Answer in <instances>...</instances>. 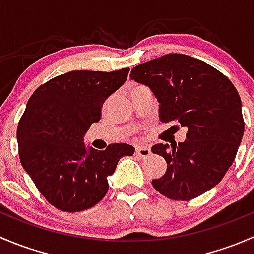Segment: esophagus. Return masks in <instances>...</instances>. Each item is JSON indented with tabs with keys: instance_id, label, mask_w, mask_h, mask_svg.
<instances>
[{
	"instance_id": "1",
	"label": "esophagus",
	"mask_w": 254,
	"mask_h": 254,
	"mask_svg": "<svg viewBox=\"0 0 254 254\" xmlns=\"http://www.w3.org/2000/svg\"><path fill=\"white\" fill-rule=\"evenodd\" d=\"M135 150H136V153L140 156V157L145 158V157H148L151 153V150L147 147V146H143V145H137L136 147H135Z\"/></svg>"
}]
</instances>
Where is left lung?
<instances>
[{
  "label": "left lung",
  "mask_w": 254,
  "mask_h": 254,
  "mask_svg": "<svg viewBox=\"0 0 254 254\" xmlns=\"http://www.w3.org/2000/svg\"><path fill=\"white\" fill-rule=\"evenodd\" d=\"M130 77L147 86L157 98L162 123L187 127L183 142L157 143L167 171L152 179L158 193L173 200H190L221 182L242 140L245 123L240 94L226 76L204 61L167 54L131 70Z\"/></svg>",
  "instance_id": "left-lung-1"
}]
</instances>
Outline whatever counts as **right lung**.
<instances>
[{"instance_id":"1","label":"right lung","mask_w":254,"mask_h":254,"mask_svg":"<svg viewBox=\"0 0 254 254\" xmlns=\"http://www.w3.org/2000/svg\"><path fill=\"white\" fill-rule=\"evenodd\" d=\"M129 70L71 71L40 86L28 101L17 129L20 163L49 203L63 211H82L99 203L120 158L134 155L127 143L98 151L83 142Z\"/></svg>"}]
</instances>
